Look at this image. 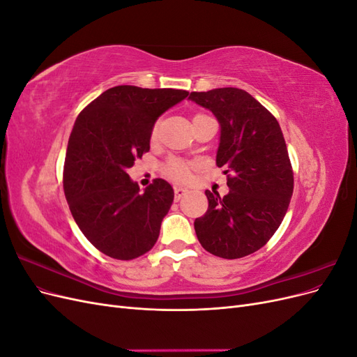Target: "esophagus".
<instances>
[{"mask_svg":"<svg viewBox=\"0 0 357 357\" xmlns=\"http://www.w3.org/2000/svg\"><path fill=\"white\" fill-rule=\"evenodd\" d=\"M189 192L188 188H180V186H176L174 188V195H176V199L178 201L183 195H186V193Z\"/></svg>","mask_w":357,"mask_h":357,"instance_id":"esophagus-1","label":"esophagus"}]
</instances>
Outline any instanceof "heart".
I'll return each mask as SVG.
<instances>
[{"mask_svg":"<svg viewBox=\"0 0 357 357\" xmlns=\"http://www.w3.org/2000/svg\"><path fill=\"white\" fill-rule=\"evenodd\" d=\"M197 116H202V114H197ZM153 137H156V128L153 129ZM165 172L168 177H171L176 181H186L190 178L189 164H186V162H183L180 159H169L165 165Z\"/></svg>","mask_w":357,"mask_h":357,"instance_id":"obj_1","label":"heart"}]
</instances>
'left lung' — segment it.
<instances>
[{"label":"left lung","instance_id":"obj_1","mask_svg":"<svg viewBox=\"0 0 357 357\" xmlns=\"http://www.w3.org/2000/svg\"><path fill=\"white\" fill-rule=\"evenodd\" d=\"M220 123L215 164L229 192L205 190L208 210L195 220L201 245L214 256L238 259L257 252L282 225L294 193V169L277 119L238 88L190 92Z\"/></svg>","mask_w":357,"mask_h":357}]
</instances>
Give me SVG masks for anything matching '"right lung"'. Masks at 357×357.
Wrapping results in <instances>:
<instances>
[{
    "mask_svg": "<svg viewBox=\"0 0 357 357\" xmlns=\"http://www.w3.org/2000/svg\"><path fill=\"white\" fill-rule=\"evenodd\" d=\"M189 95L180 89L114 86L75 119L63 192L83 235L104 255L131 261L155 245L174 190L155 178L139 192L126 169L150 150L158 117Z\"/></svg>",
    "mask_w": 357,
    "mask_h": 357,
    "instance_id": "right-lung-1",
    "label": "right lung"
}]
</instances>
